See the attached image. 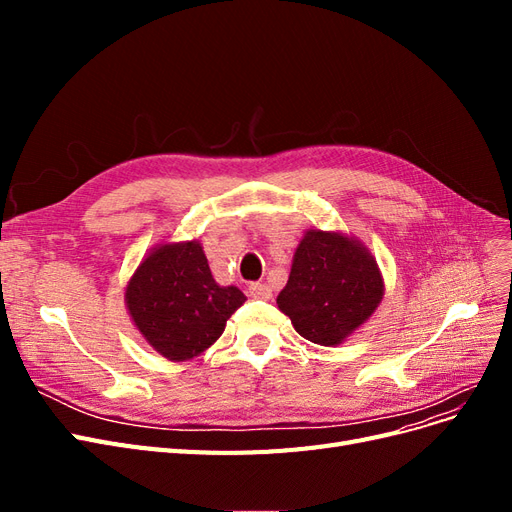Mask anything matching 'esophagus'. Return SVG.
<instances>
[{"mask_svg":"<svg viewBox=\"0 0 512 512\" xmlns=\"http://www.w3.org/2000/svg\"><path fill=\"white\" fill-rule=\"evenodd\" d=\"M250 297L254 299H262V301H269L273 297V290L269 284L265 282H256L250 286Z\"/></svg>","mask_w":512,"mask_h":512,"instance_id":"34e87169","label":"esophagus"}]
</instances>
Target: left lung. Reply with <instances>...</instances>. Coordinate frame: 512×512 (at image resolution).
Returning <instances> with one entry per match:
<instances>
[{
	"label": "left lung",
	"instance_id": "left-lung-1",
	"mask_svg": "<svg viewBox=\"0 0 512 512\" xmlns=\"http://www.w3.org/2000/svg\"><path fill=\"white\" fill-rule=\"evenodd\" d=\"M382 297V273L367 245L339 230L307 228L277 307L301 337L335 348L374 316Z\"/></svg>",
	"mask_w": 512,
	"mask_h": 512
}]
</instances>
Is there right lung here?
<instances>
[{"label": "right lung", "mask_w": 512, "mask_h": 512, "mask_svg": "<svg viewBox=\"0 0 512 512\" xmlns=\"http://www.w3.org/2000/svg\"><path fill=\"white\" fill-rule=\"evenodd\" d=\"M237 286L213 280L200 241L158 243L126 286L136 331L168 361H190L218 342L226 320L245 303Z\"/></svg>", "instance_id": "add662e5"}]
</instances>
